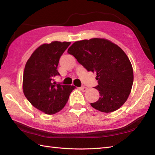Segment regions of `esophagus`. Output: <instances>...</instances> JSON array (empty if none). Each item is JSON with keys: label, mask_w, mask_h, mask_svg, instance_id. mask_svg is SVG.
I'll return each mask as SVG.
<instances>
[{"label": "esophagus", "mask_w": 155, "mask_h": 155, "mask_svg": "<svg viewBox=\"0 0 155 155\" xmlns=\"http://www.w3.org/2000/svg\"><path fill=\"white\" fill-rule=\"evenodd\" d=\"M80 89L82 92H86V90H87V87H85V86H81V87H80Z\"/></svg>", "instance_id": "esophagus-1"}]
</instances>
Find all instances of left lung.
Here are the masks:
<instances>
[{"label": "left lung", "mask_w": 155, "mask_h": 155, "mask_svg": "<svg viewBox=\"0 0 155 155\" xmlns=\"http://www.w3.org/2000/svg\"><path fill=\"white\" fill-rule=\"evenodd\" d=\"M68 52L87 71L96 74L100 98L90 103L104 113L115 111L129 96L133 85L132 64L126 54L117 45L102 38L84 40L74 42Z\"/></svg>", "instance_id": "1"}]
</instances>
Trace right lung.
Listing matches in <instances>:
<instances>
[{
    "mask_svg": "<svg viewBox=\"0 0 155 155\" xmlns=\"http://www.w3.org/2000/svg\"><path fill=\"white\" fill-rule=\"evenodd\" d=\"M71 42L54 41L40 46L25 64L23 90L28 101L41 111L52 115L65 107L75 86L57 84L54 78L61 55Z\"/></svg>",
    "mask_w": 155,
    "mask_h": 155,
    "instance_id": "obj_1",
    "label": "right lung"
}]
</instances>
